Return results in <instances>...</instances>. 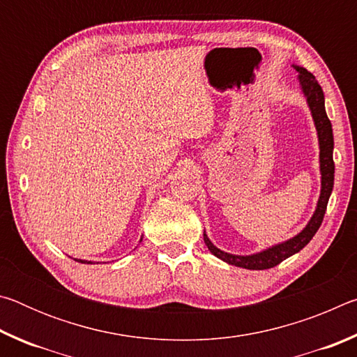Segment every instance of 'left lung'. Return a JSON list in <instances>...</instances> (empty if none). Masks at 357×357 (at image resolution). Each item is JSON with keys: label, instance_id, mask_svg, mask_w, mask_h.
<instances>
[{"label": "left lung", "instance_id": "obj_1", "mask_svg": "<svg viewBox=\"0 0 357 357\" xmlns=\"http://www.w3.org/2000/svg\"><path fill=\"white\" fill-rule=\"evenodd\" d=\"M294 68L299 72V82H301L302 91H304L307 102H309L312 116H313V121H315V126L318 130L319 170H321V195H319L315 214H313L310 222L307 223V227L302 229L298 236L287 241V243L271 247L268 250L255 253V255L241 257V255H231V253L222 252L220 249H217L213 243H211L209 238L206 236V233H203L204 244L208 245L211 253L215 255L217 258L223 259V261L228 264L238 266V268H245L252 271L269 269V268H274L277 264H280L283 259H287L288 257H291L294 253H298L299 250L304 249V247L310 243L312 238L315 236L319 225H321L326 208H328L332 187H334V159H332L334 135H332V124L328 118V114H326L323 89L309 70L304 68H299V66H294Z\"/></svg>", "mask_w": 357, "mask_h": 357}]
</instances>
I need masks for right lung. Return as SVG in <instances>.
I'll return each instance as SVG.
<instances>
[{
	"instance_id": "add662e5",
	"label": "right lung",
	"mask_w": 357,
	"mask_h": 357,
	"mask_svg": "<svg viewBox=\"0 0 357 357\" xmlns=\"http://www.w3.org/2000/svg\"><path fill=\"white\" fill-rule=\"evenodd\" d=\"M75 261H80V263H86V264H91V261H84V259H75Z\"/></svg>"
}]
</instances>
